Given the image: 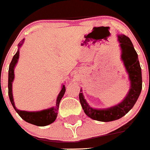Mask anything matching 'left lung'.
<instances>
[{"mask_svg": "<svg viewBox=\"0 0 150 150\" xmlns=\"http://www.w3.org/2000/svg\"><path fill=\"white\" fill-rule=\"evenodd\" d=\"M118 41L122 48V59L129 75L130 89L127 97L122 103L107 109H94L90 107L83 95L82 90L79 94V99L85 114L90 118L100 122H110L124 117L133 107L137 101L142 88V69L138 55L133 47L130 38L125 35H118Z\"/></svg>", "mask_w": 150, "mask_h": 150, "instance_id": "left-lung-1", "label": "left lung"}]
</instances>
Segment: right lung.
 <instances>
[{
	"instance_id": "add662e5",
	"label": "right lung",
	"mask_w": 150,
	"mask_h": 150,
	"mask_svg": "<svg viewBox=\"0 0 150 150\" xmlns=\"http://www.w3.org/2000/svg\"><path fill=\"white\" fill-rule=\"evenodd\" d=\"M24 40L20 41V42L18 44V47H20V46L23 45ZM19 50L16 53L13 57L12 60H11V63L9 65V69H8V96H9L10 101L12 104L13 107L15 109L16 112L19 114L20 117L23 120L27 122L33 124L36 126H46L48 125L51 124L53 122L56 120V117H57V112L59 110V103H60L61 100L63 97L66 88H65L64 85L62 87V90H61L60 93H59V96L57 97V100H56V108H51L46 109V110H41V111H36V112H29V111H25V110H20L16 108L15 105H14V100H13L12 96V82L14 78V68L15 67L16 64H17V60L19 59Z\"/></svg>"
}]
</instances>
